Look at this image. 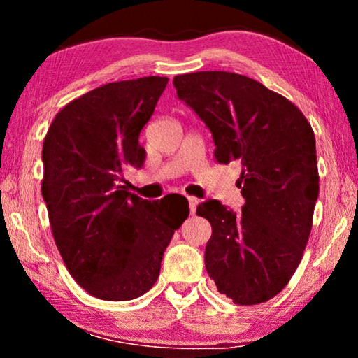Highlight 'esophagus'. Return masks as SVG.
Wrapping results in <instances>:
<instances>
[{
  "instance_id": "1",
  "label": "esophagus",
  "mask_w": 358,
  "mask_h": 358,
  "mask_svg": "<svg viewBox=\"0 0 358 358\" xmlns=\"http://www.w3.org/2000/svg\"><path fill=\"white\" fill-rule=\"evenodd\" d=\"M187 202H189V210H191V215H196V210H197L199 199H197V197H187Z\"/></svg>"
}]
</instances>
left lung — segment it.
I'll list each match as a JSON object with an SVG mask.
<instances>
[{"label": "left lung", "mask_w": 358, "mask_h": 358, "mask_svg": "<svg viewBox=\"0 0 358 358\" xmlns=\"http://www.w3.org/2000/svg\"><path fill=\"white\" fill-rule=\"evenodd\" d=\"M180 101L210 129L220 164L238 161L245 205L235 213L210 199L205 268L237 305H257L286 287L299 266L319 196L316 138L299 108L246 76L202 71L173 78Z\"/></svg>", "instance_id": "8db88e82"}]
</instances>
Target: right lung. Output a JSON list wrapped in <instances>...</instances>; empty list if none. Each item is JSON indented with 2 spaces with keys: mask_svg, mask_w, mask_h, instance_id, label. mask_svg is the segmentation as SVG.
<instances>
[{
  "mask_svg": "<svg viewBox=\"0 0 358 358\" xmlns=\"http://www.w3.org/2000/svg\"><path fill=\"white\" fill-rule=\"evenodd\" d=\"M167 82L150 76L94 88L64 106L44 138L42 197L53 238L72 278L96 299L148 292L189 215V203L167 211L166 197L143 201L121 186L124 169L143 166L138 136Z\"/></svg>",
  "mask_w": 358,
  "mask_h": 358,
  "instance_id": "obj_1",
  "label": "right lung"
}]
</instances>
